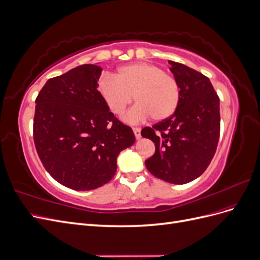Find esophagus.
Returning a JSON list of instances; mask_svg holds the SVG:
<instances>
[{"label":"esophagus","instance_id":"34e87169","mask_svg":"<svg viewBox=\"0 0 260 260\" xmlns=\"http://www.w3.org/2000/svg\"><path fill=\"white\" fill-rule=\"evenodd\" d=\"M133 132H135V136H136L137 140L141 139V129L140 128H133Z\"/></svg>","mask_w":260,"mask_h":260}]
</instances>
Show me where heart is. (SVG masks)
<instances>
[{
	"mask_svg": "<svg viewBox=\"0 0 260 260\" xmlns=\"http://www.w3.org/2000/svg\"><path fill=\"white\" fill-rule=\"evenodd\" d=\"M98 92L115 115H121L135 98L138 104L122 118L129 123L144 121L149 116L155 121L167 119L174 115L180 101L175 78L148 62H133L118 68L114 77H101Z\"/></svg>",
	"mask_w": 260,
	"mask_h": 260,
	"instance_id": "b5f03b06",
	"label": "heart"
}]
</instances>
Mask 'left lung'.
<instances>
[{
	"mask_svg": "<svg viewBox=\"0 0 260 260\" xmlns=\"http://www.w3.org/2000/svg\"><path fill=\"white\" fill-rule=\"evenodd\" d=\"M180 88L178 108L171 117L146 127L141 135L155 143L145 166L153 176L185 184L206 170L220 135V101L210 80L180 62L168 60Z\"/></svg>",
	"mask_w": 260,
	"mask_h": 260,
	"instance_id": "8db88e82",
	"label": "left lung"
}]
</instances>
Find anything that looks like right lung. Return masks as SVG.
Segmentation results:
<instances>
[{"label": "right lung", "mask_w": 260, "mask_h": 260, "mask_svg": "<svg viewBox=\"0 0 260 260\" xmlns=\"http://www.w3.org/2000/svg\"><path fill=\"white\" fill-rule=\"evenodd\" d=\"M102 68L85 64L46 81L36 100L34 140L49 174L66 187L90 191L106 184L117 157L132 146L121 123L98 92Z\"/></svg>", "instance_id": "right-lung-1"}]
</instances>
